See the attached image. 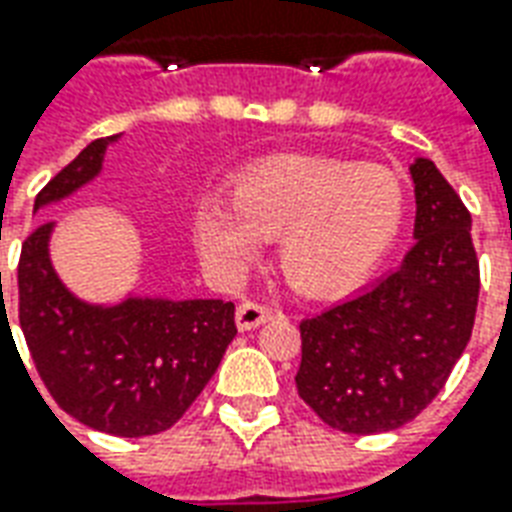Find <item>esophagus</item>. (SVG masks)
Wrapping results in <instances>:
<instances>
[{
  "mask_svg": "<svg viewBox=\"0 0 512 512\" xmlns=\"http://www.w3.org/2000/svg\"><path fill=\"white\" fill-rule=\"evenodd\" d=\"M271 317H274V312H271L268 306L255 304V301H246V304H241L236 309L238 331H252V328H257V325L268 323Z\"/></svg>",
  "mask_w": 512,
  "mask_h": 512,
  "instance_id": "obj_1",
  "label": "esophagus"
}]
</instances>
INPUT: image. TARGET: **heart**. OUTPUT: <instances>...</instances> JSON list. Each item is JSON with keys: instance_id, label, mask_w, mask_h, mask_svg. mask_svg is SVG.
I'll list each match as a JSON object with an SVG mask.
<instances>
[{"instance_id": "1", "label": "heart", "mask_w": 512, "mask_h": 512, "mask_svg": "<svg viewBox=\"0 0 512 512\" xmlns=\"http://www.w3.org/2000/svg\"><path fill=\"white\" fill-rule=\"evenodd\" d=\"M404 225V187L382 165L282 154L233 179L230 200L195 208V244L214 266H241L276 238V263L295 290L336 295L361 285Z\"/></svg>"}]
</instances>
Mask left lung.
<instances>
[{
  "label": "left lung",
  "instance_id": "8db88e82",
  "mask_svg": "<svg viewBox=\"0 0 512 512\" xmlns=\"http://www.w3.org/2000/svg\"><path fill=\"white\" fill-rule=\"evenodd\" d=\"M410 173L415 246L401 266L301 323L298 396L347 434L393 431L426 410L475 325L472 217L434 162L418 157Z\"/></svg>",
  "mask_w": 512,
  "mask_h": 512
}]
</instances>
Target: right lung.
Here are the masks:
<instances>
[{
	"label": "right lung",
	"instance_id": "right-lung-1",
	"mask_svg": "<svg viewBox=\"0 0 512 512\" xmlns=\"http://www.w3.org/2000/svg\"><path fill=\"white\" fill-rule=\"evenodd\" d=\"M119 138L92 140L40 189L34 211L97 179L105 149ZM51 233L54 222L34 227L18 260V320L40 380L89 429L113 437L170 429L214 377L238 333L236 306L154 295H127L111 306L81 301L54 271Z\"/></svg>",
	"mask_w": 512,
	"mask_h": 512
}]
</instances>
